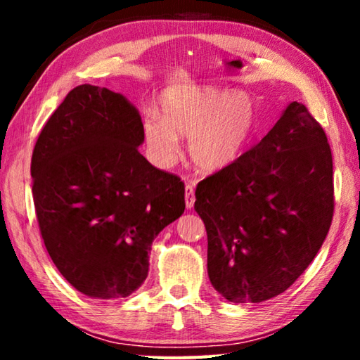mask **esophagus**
<instances>
[{
    "label": "esophagus",
    "instance_id": "obj_1",
    "mask_svg": "<svg viewBox=\"0 0 360 360\" xmlns=\"http://www.w3.org/2000/svg\"><path fill=\"white\" fill-rule=\"evenodd\" d=\"M193 203H195V191H193V186L188 182L186 184V206L187 210L193 208Z\"/></svg>",
    "mask_w": 360,
    "mask_h": 360
}]
</instances>
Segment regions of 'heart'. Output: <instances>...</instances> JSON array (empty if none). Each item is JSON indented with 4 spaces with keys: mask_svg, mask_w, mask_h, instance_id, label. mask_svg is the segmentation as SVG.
<instances>
[{
    "mask_svg": "<svg viewBox=\"0 0 360 360\" xmlns=\"http://www.w3.org/2000/svg\"><path fill=\"white\" fill-rule=\"evenodd\" d=\"M252 101L241 92L212 87L167 90L160 98V115L144 120V138L157 165L178 160L179 136L191 138L188 155L205 173H216L238 160L252 136Z\"/></svg>",
    "mask_w": 360,
    "mask_h": 360,
    "instance_id": "b5f03b06",
    "label": "heart"
}]
</instances>
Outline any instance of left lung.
<instances>
[{
    "mask_svg": "<svg viewBox=\"0 0 360 360\" xmlns=\"http://www.w3.org/2000/svg\"><path fill=\"white\" fill-rule=\"evenodd\" d=\"M195 211L208 233V276L233 303L283 294L307 270L333 217L326 131L292 101L230 167L198 182Z\"/></svg>",
    "mask_w": 360,
    "mask_h": 360,
    "instance_id": "obj_1",
    "label": "left lung"
}]
</instances>
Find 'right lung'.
I'll return each mask as SVG.
<instances>
[{
    "instance_id": "1",
    "label": "right lung",
    "mask_w": 360,
    "mask_h": 360,
    "mask_svg": "<svg viewBox=\"0 0 360 360\" xmlns=\"http://www.w3.org/2000/svg\"><path fill=\"white\" fill-rule=\"evenodd\" d=\"M144 127L124 95L77 85L32 157L41 236L58 271L92 298L129 297L148 278L152 241L186 210L184 182L139 154Z\"/></svg>"
}]
</instances>
